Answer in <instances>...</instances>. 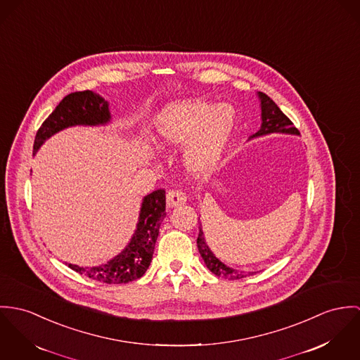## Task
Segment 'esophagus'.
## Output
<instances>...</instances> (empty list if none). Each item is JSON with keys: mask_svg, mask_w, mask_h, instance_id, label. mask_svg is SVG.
<instances>
[{"mask_svg": "<svg viewBox=\"0 0 360 360\" xmlns=\"http://www.w3.org/2000/svg\"><path fill=\"white\" fill-rule=\"evenodd\" d=\"M188 196L185 192L182 191H169L167 193V205L168 207H176V205H181L184 202H186Z\"/></svg>", "mask_w": 360, "mask_h": 360, "instance_id": "obj_1", "label": "esophagus"}]
</instances>
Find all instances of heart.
<instances>
[{
	"instance_id": "obj_1",
	"label": "heart",
	"mask_w": 360,
	"mask_h": 360,
	"mask_svg": "<svg viewBox=\"0 0 360 360\" xmlns=\"http://www.w3.org/2000/svg\"><path fill=\"white\" fill-rule=\"evenodd\" d=\"M236 125L231 105L186 99L165 106L153 120L156 135L167 148L185 145L182 161L196 176L211 175L221 164Z\"/></svg>"
}]
</instances>
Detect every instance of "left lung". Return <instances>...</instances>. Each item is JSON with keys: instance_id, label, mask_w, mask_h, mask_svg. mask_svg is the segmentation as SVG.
<instances>
[{"instance_id": "1", "label": "left lung", "mask_w": 360, "mask_h": 360, "mask_svg": "<svg viewBox=\"0 0 360 360\" xmlns=\"http://www.w3.org/2000/svg\"><path fill=\"white\" fill-rule=\"evenodd\" d=\"M258 98L261 101V119L262 124L261 128L251 135V138H258V136H264V135H269V134H290V135H300V131L294 127V124L291 120L281 112L279 106L264 92H258ZM198 248H199L200 255L204 259L205 266L218 278H225L229 280L243 279L245 276L254 275L255 272H240L238 269H233L228 265H225L224 262H221L210 250L202 229H201V224L199 226V238H198Z\"/></svg>"}]
</instances>
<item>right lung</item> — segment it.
<instances>
[{"instance_id":"right-lung-1","label":"right lung","mask_w":360,"mask_h":360,"mask_svg":"<svg viewBox=\"0 0 360 360\" xmlns=\"http://www.w3.org/2000/svg\"><path fill=\"white\" fill-rule=\"evenodd\" d=\"M110 119L109 103L105 98L92 91L72 92L41 124L34 139L33 153H37L48 138L65 128L73 125H105ZM165 215V191L159 189L143 198L136 229L119 255L99 266L84 268L69 264V268L89 279L108 284L128 283L142 278L152 262L161 221Z\"/></svg>"}]
</instances>
